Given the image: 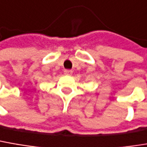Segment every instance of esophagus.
Here are the masks:
<instances>
[{"label": "esophagus", "mask_w": 147, "mask_h": 147, "mask_svg": "<svg viewBox=\"0 0 147 147\" xmlns=\"http://www.w3.org/2000/svg\"><path fill=\"white\" fill-rule=\"evenodd\" d=\"M64 73L65 74V75H67V76H71L72 74V71L71 70H65Z\"/></svg>", "instance_id": "obj_1"}]
</instances>
